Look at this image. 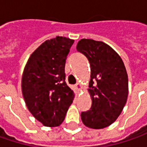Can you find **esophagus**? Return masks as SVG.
<instances>
[{"label": "esophagus", "instance_id": "34e87169", "mask_svg": "<svg viewBox=\"0 0 147 147\" xmlns=\"http://www.w3.org/2000/svg\"><path fill=\"white\" fill-rule=\"evenodd\" d=\"M75 87H76L77 90H78V91H82V86L81 85V83H77L76 85H75Z\"/></svg>", "mask_w": 147, "mask_h": 147}]
</instances>
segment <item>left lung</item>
I'll list each match as a JSON object with an SVG mask.
<instances>
[{"label": "left lung", "mask_w": 147, "mask_h": 147, "mask_svg": "<svg viewBox=\"0 0 147 147\" xmlns=\"http://www.w3.org/2000/svg\"><path fill=\"white\" fill-rule=\"evenodd\" d=\"M76 48L88 58L91 66L88 93L92 106L81 113L82 123L93 129L108 127L121 114L127 101L126 68L119 54L103 42L83 38Z\"/></svg>", "instance_id": "8db88e82"}]
</instances>
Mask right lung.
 <instances>
[{
  "instance_id": "1",
  "label": "right lung",
  "mask_w": 147,
  "mask_h": 147,
  "mask_svg": "<svg viewBox=\"0 0 147 147\" xmlns=\"http://www.w3.org/2000/svg\"><path fill=\"white\" fill-rule=\"evenodd\" d=\"M74 40L57 36L40 45L28 59L21 88L32 116L47 127L62 123L74 98L65 82V66Z\"/></svg>"
}]
</instances>
